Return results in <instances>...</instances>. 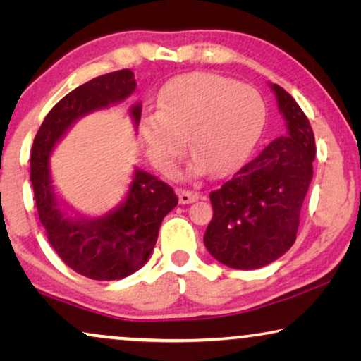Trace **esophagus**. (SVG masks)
I'll return each instance as SVG.
<instances>
[{
	"instance_id": "esophagus-1",
	"label": "esophagus",
	"mask_w": 361,
	"mask_h": 361,
	"mask_svg": "<svg viewBox=\"0 0 361 361\" xmlns=\"http://www.w3.org/2000/svg\"><path fill=\"white\" fill-rule=\"evenodd\" d=\"M177 195H179V202H180V204H192V202H195V200L200 197L199 194H197V192L182 190V189L177 190Z\"/></svg>"
}]
</instances>
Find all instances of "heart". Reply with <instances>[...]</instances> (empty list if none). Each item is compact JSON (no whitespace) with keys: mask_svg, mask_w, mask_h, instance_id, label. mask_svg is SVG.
<instances>
[{"mask_svg":"<svg viewBox=\"0 0 361 361\" xmlns=\"http://www.w3.org/2000/svg\"><path fill=\"white\" fill-rule=\"evenodd\" d=\"M156 113L141 120L152 164L172 176L189 151L194 174H233L248 161L264 126V102L253 87L216 73H185L167 82Z\"/></svg>","mask_w":361,"mask_h":361,"instance_id":"1","label":"heart"}]
</instances>
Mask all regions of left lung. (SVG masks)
Masks as SVG:
<instances>
[{
	"label": "left lung",
	"mask_w": 361,
	"mask_h": 361,
	"mask_svg": "<svg viewBox=\"0 0 361 361\" xmlns=\"http://www.w3.org/2000/svg\"><path fill=\"white\" fill-rule=\"evenodd\" d=\"M286 133L210 192L214 216L204 243L221 264L258 269L294 245L314 169L315 140L307 116L284 88L271 83Z\"/></svg>",
	"instance_id": "obj_1"
}]
</instances>
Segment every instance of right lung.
Here are the masks:
<instances>
[{"label":"right lung","mask_w":361,"mask_h":361,"mask_svg":"<svg viewBox=\"0 0 361 361\" xmlns=\"http://www.w3.org/2000/svg\"><path fill=\"white\" fill-rule=\"evenodd\" d=\"M135 88V73L128 68L77 87L49 111L31 151L34 199L49 243L68 268L97 281L123 279L142 268L154 250L162 220L179 200L166 182L136 167L126 194L113 209L100 216L77 215L59 199L51 156L73 123L125 102ZM130 115L137 126L140 103L130 108Z\"/></svg>","instance_id":"obj_1"}]
</instances>
